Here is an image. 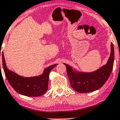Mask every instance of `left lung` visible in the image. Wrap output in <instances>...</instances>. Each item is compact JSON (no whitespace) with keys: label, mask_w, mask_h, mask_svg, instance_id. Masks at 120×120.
I'll return each instance as SVG.
<instances>
[{"label":"left lung","mask_w":120,"mask_h":120,"mask_svg":"<svg viewBox=\"0 0 120 120\" xmlns=\"http://www.w3.org/2000/svg\"><path fill=\"white\" fill-rule=\"evenodd\" d=\"M114 49L111 44V53L106 64L92 72L75 71L69 65L64 64L71 87L79 93L93 92L100 88L109 77L113 68Z\"/></svg>","instance_id":"obj_1"}]
</instances>
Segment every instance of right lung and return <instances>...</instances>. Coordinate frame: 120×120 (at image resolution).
I'll list each match as a JSON object with an SVG mask.
<instances>
[{"label": "right lung", "instance_id": "obj_1", "mask_svg": "<svg viewBox=\"0 0 120 120\" xmlns=\"http://www.w3.org/2000/svg\"><path fill=\"white\" fill-rule=\"evenodd\" d=\"M2 59L3 68L8 82L16 92L27 97H39L45 93L48 88L49 73L57 65H52L45 68L43 74L40 76L24 77L8 69L3 52Z\"/></svg>", "mask_w": 120, "mask_h": 120}]
</instances>
